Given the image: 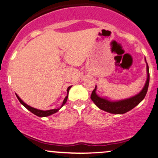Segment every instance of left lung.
Wrapping results in <instances>:
<instances>
[{"label": "left lung", "instance_id": "1", "mask_svg": "<svg viewBox=\"0 0 158 158\" xmlns=\"http://www.w3.org/2000/svg\"><path fill=\"white\" fill-rule=\"evenodd\" d=\"M147 79L145 83L144 87L143 88L142 91L139 94L134 96L129 99L121 100L118 102H110L109 100L103 99V98L99 97V96L96 94V89H97V85L95 89L92 91L91 95V99L94 102V104L97 105L99 109L104 111H106L112 114H123L126 112L130 111L133 108L140 103L143 99H144L146 96L147 90L149 87V66L147 63Z\"/></svg>", "mask_w": 158, "mask_h": 158}]
</instances>
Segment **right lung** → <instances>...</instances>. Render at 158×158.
Returning <instances> with one entry per match:
<instances>
[{
	"mask_svg": "<svg viewBox=\"0 0 158 158\" xmlns=\"http://www.w3.org/2000/svg\"><path fill=\"white\" fill-rule=\"evenodd\" d=\"M71 87H72V85H71V86H69L68 88H67V97L64 98V101H63V103H62V104H61V107L62 106H64V104L66 103V102H67V98H68L69 90V89H70ZM16 97H17V99H19V101L20 102V103H21L22 105H23L24 106H25L27 109L28 110H30V111L32 113L35 114V115L38 116V117H47V116H49V115H51V114L56 113V112H58L59 110V109H60V108H61V107H59V108H58V109L46 110V111H44V110H37V109H35V108H33V107H32V106H30L29 105H27V104H26L23 101H22L21 99H20L19 97H18L17 94H16Z\"/></svg>",
	"mask_w": 158,
	"mask_h": 158,
	"instance_id": "right-lung-1",
	"label": "right lung"
}]
</instances>
